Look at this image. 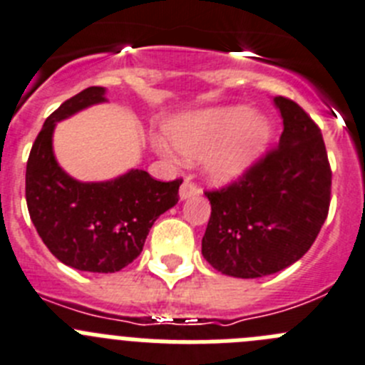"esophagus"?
Returning a JSON list of instances; mask_svg holds the SVG:
<instances>
[{
    "label": "esophagus",
    "mask_w": 365,
    "mask_h": 365,
    "mask_svg": "<svg viewBox=\"0 0 365 365\" xmlns=\"http://www.w3.org/2000/svg\"><path fill=\"white\" fill-rule=\"evenodd\" d=\"M200 194V187L196 183H192L190 180H185L180 187V200H187L190 196H198Z\"/></svg>",
    "instance_id": "obj_1"
}]
</instances>
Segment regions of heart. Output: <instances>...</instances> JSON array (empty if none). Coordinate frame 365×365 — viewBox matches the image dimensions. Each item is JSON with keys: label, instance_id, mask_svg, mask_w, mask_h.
<instances>
[{"label": "heart", "instance_id": "obj_1", "mask_svg": "<svg viewBox=\"0 0 365 365\" xmlns=\"http://www.w3.org/2000/svg\"><path fill=\"white\" fill-rule=\"evenodd\" d=\"M167 138L155 136L153 148L165 158H203L205 175L217 185H227L261 158L272 138V125L247 106H221L190 111L169 120ZM175 149L173 150L172 148Z\"/></svg>", "mask_w": 365, "mask_h": 365}]
</instances>
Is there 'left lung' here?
Returning a JSON list of instances; mask_svg holds the SVG:
<instances>
[{"mask_svg": "<svg viewBox=\"0 0 365 365\" xmlns=\"http://www.w3.org/2000/svg\"><path fill=\"white\" fill-rule=\"evenodd\" d=\"M274 102L284 125L277 148L237 182L205 192L212 210L202 254L232 277H264L294 264L329 210L331 169L321 129L290 98Z\"/></svg>", "mask_w": 365, "mask_h": 365, "instance_id": "8db88e82", "label": "left lung"}]
</instances>
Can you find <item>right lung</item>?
<instances>
[{
  "mask_svg": "<svg viewBox=\"0 0 365 365\" xmlns=\"http://www.w3.org/2000/svg\"><path fill=\"white\" fill-rule=\"evenodd\" d=\"M104 95V88H86L44 120L26 162L25 190L30 220L61 263L113 274L140 255L153 223L178 203L182 180L158 182L131 169L108 182H79L61 169L52 145L57 122L106 102Z\"/></svg>",
  "mask_w": 365,
  "mask_h": 365,
  "instance_id": "obj_1",
  "label": "right lung"
}]
</instances>
